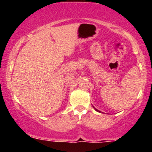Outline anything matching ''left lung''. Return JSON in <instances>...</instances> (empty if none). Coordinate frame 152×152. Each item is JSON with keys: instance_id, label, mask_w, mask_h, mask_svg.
Instances as JSON below:
<instances>
[{"instance_id": "obj_1", "label": "left lung", "mask_w": 152, "mask_h": 152, "mask_svg": "<svg viewBox=\"0 0 152 152\" xmlns=\"http://www.w3.org/2000/svg\"><path fill=\"white\" fill-rule=\"evenodd\" d=\"M94 109H95V110H96V111H97V112H100V111H99V110H96V108H94Z\"/></svg>"}]
</instances>
